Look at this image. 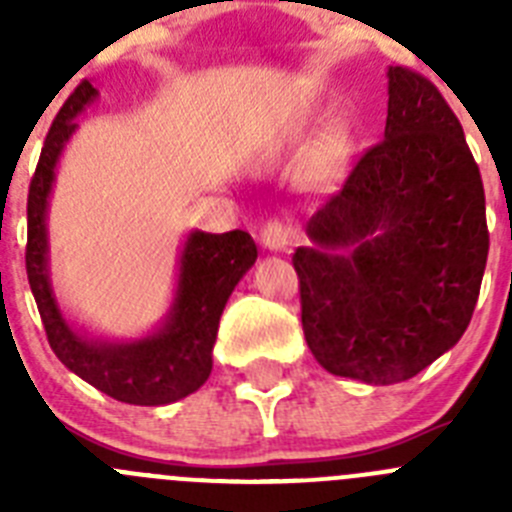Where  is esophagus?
Segmentation results:
<instances>
[{"instance_id":"obj_1","label":"esophagus","mask_w":512,"mask_h":512,"mask_svg":"<svg viewBox=\"0 0 512 512\" xmlns=\"http://www.w3.org/2000/svg\"><path fill=\"white\" fill-rule=\"evenodd\" d=\"M261 243L269 251H287L292 246V230L289 225H284L282 220H269V223L261 228Z\"/></svg>"}]
</instances>
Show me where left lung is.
I'll return each mask as SVG.
<instances>
[{
  "label": "left lung",
  "mask_w": 512,
  "mask_h": 512,
  "mask_svg": "<svg viewBox=\"0 0 512 512\" xmlns=\"http://www.w3.org/2000/svg\"><path fill=\"white\" fill-rule=\"evenodd\" d=\"M387 76L384 138L307 220L312 246L292 256L312 356L366 384L405 382L456 346L490 251L461 122L418 71Z\"/></svg>",
  "instance_id": "left-lung-1"
}]
</instances>
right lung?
<instances>
[{
  "label": "right lung",
  "instance_id": "obj_1",
  "mask_svg": "<svg viewBox=\"0 0 512 512\" xmlns=\"http://www.w3.org/2000/svg\"><path fill=\"white\" fill-rule=\"evenodd\" d=\"M97 97L84 81L58 110L45 135L38 169L27 192V282L53 354L84 382L128 405H169L192 395L212 372V346L230 292L259 251L246 230H192L179 259V284L164 325L138 341L87 338L63 318L48 277V197L63 146L76 133V115Z\"/></svg>",
  "mask_w": 512,
  "mask_h": 512
}]
</instances>
